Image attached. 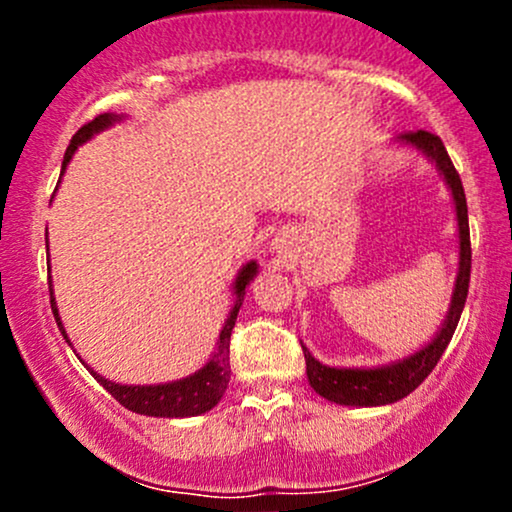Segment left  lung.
<instances>
[{
  "label": "left lung",
  "instance_id": "obj_1",
  "mask_svg": "<svg viewBox=\"0 0 512 512\" xmlns=\"http://www.w3.org/2000/svg\"><path fill=\"white\" fill-rule=\"evenodd\" d=\"M402 142L414 144L416 149H421L424 154L436 163L440 173H443L445 182L452 190V199H455L457 209V231H460V272H457L455 281V293H452L450 301V313L448 320L443 322L440 332L436 334L431 344L424 346L421 351H416L414 356L404 358V361L392 363V366L383 368H330L322 366L320 361H315L313 354L303 346L305 356V373H308L310 385L317 395H322L330 402L346 404V407H378V404H392L397 399L407 397L409 392H414L424 380L431 375V370L436 368V363L443 356V351L448 349L452 334H455L457 322H460L464 301H467L469 291V274H472V243H469V219H467V199H464V187L455 166H452L448 151H445L443 142H440L438 134L424 132V129H416V132H404Z\"/></svg>",
  "mask_w": 512,
  "mask_h": 512
}]
</instances>
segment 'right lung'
<instances>
[{"label": "right lung", "instance_id": "right-lung-1", "mask_svg": "<svg viewBox=\"0 0 512 512\" xmlns=\"http://www.w3.org/2000/svg\"><path fill=\"white\" fill-rule=\"evenodd\" d=\"M115 120H117V115L103 113V115L93 117L91 122H86V125L72 137V144L67 146V154H64V161H62V173H64V168H67V163L72 161L76 146L84 144L91 134L110 127ZM255 274H257L255 262H248L243 269H240L236 286H233V291H236V305H233L231 315H228L226 325H223L219 346H216L214 356H211V361L207 363V366H204L202 370H197L195 375L175 380V383H166V385H117V383H110V380L101 378V375H96L91 370L93 378H96L98 383H101L105 390H108L110 395H113L117 402L122 404V407L129 411H137V414L175 419V416L204 414V411L216 407V404H219V399L223 397V392H226L228 378H231V361H228V354H231L233 325H236L238 310H240V305H243L245 286L250 284L252 276ZM50 305H52V313H55L57 327H60L64 334L60 313H57L55 298H52V284H50ZM64 339L69 342L67 334H64Z\"/></svg>", "mask_w": 512, "mask_h": 512}]
</instances>
